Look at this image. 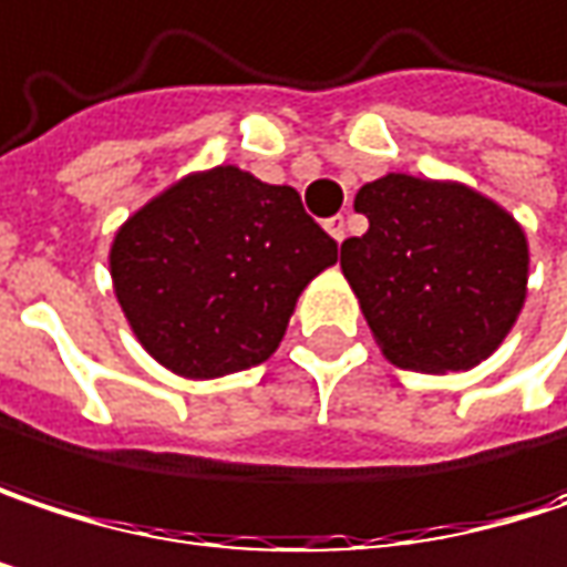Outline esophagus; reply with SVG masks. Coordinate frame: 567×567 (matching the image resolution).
<instances>
[{
    "instance_id": "34e87169",
    "label": "esophagus",
    "mask_w": 567,
    "mask_h": 567,
    "mask_svg": "<svg viewBox=\"0 0 567 567\" xmlns=\"http://www.w3.org/2000/svg\"><path fill=\"white\" fill-rule=\"evenodd\" d=\"M324 230L331 233L337 243H343V236H347V220L337 214V217H331V220H324Z\"/></svg>"
}]
</instances>
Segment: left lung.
Segmentation results:
<instances>
[{"label":"left lung","instance_id":"obj_1","mask_svg":"<svg viewBox=\"0 0 567 567\" xmlns=\"http://www.w3.org/2000/svg\"><path fill=\"white\" fill-rule=\"evenodd\" d=\"M370 220L340 269L383 353L402 370H471L499 347L526 298L519 224L464 184L386 175L360 187Z\"/></svg>","mask_w":567,"mask_h":567}]
</instances>
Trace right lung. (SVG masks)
<instances>
[{"instance_id": "right-lung-1", "label": "right lung", "mask_w": 567, "mask_h": 567, "mask_svg": "<svg viewBox=\"0 0 567 567\" xmlns=\"http://www.w3.org/2000/svg\"><path fill=\"white\" fill-rule=\"evenodd\" d=\"M337 243L295 187L220 165L145 204L116 233L110 269L142 347L168 370L214 380L262 363L301 288Z\"/></svg>"}]
</instances>
